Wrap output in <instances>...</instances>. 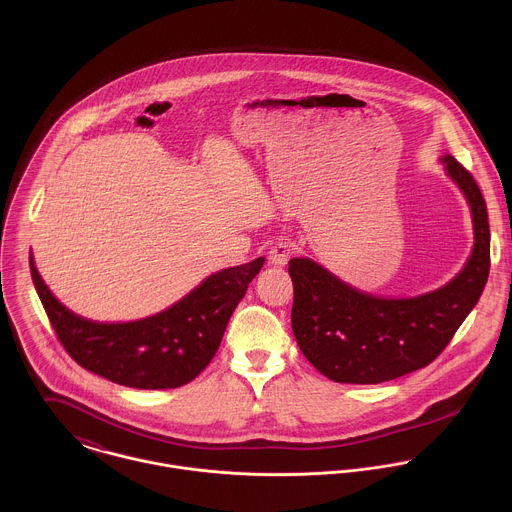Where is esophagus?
<instances>
[{"instance_id":"1","label":"esophagus","mask_w":512,"mask_h":512,"mask_svg":"<svg viewBox=\"0 0 512 512\" xmlns=\"http://www.w3.org/2000/svg\"><path fill=\"white\" fill-rule=\"evenodd\" d=\"M293 254L292 244L290 242H278V244H274L272 248H270V264L272 266H286L288 264V260H290V256Z\"/></svg>"}]
</instances>
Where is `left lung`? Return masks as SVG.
Wrapping results in <instances>:
<instances>
[{"label":"left lung","mask_w":512,"mask_h":512,"mask_svg":"<svg viewBox=\"0 0 512 512\" xmlns=\"http://www.w3.org/2000/svg\"><path fill=\"white\" fill-rule=\"evenodd\" d=\"M463 191L475 246L443 288L406 299L359 292L309 258H292V329L305 359L335 382L378 384L430 365L479 301L491 268L487 205L473 175L451 155L441 159Z\"/></svg>","instance_id":"1"}]
</instances>
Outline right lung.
I'll return each mask as SVG.
<instances>
[{
    "mask_svg": "<svg viewBox=\"0 0 512 512\" xmlns=\"http://www.w3.org/2000/svg\"><path fill=\"white\" fill-rule=\"evenodd\" d=\"M29 266L47 317L78 365L122 386L163 390L191 382L211 363L264 258L217 272L169 309L130 323H96L74 315L49 292L33 256Z\"/></svg>",
    "mask_w": 512,
    "mask_h": 512,
    "instance_id": "obj_1",
    "label": "right lung"
}]
</instances>
